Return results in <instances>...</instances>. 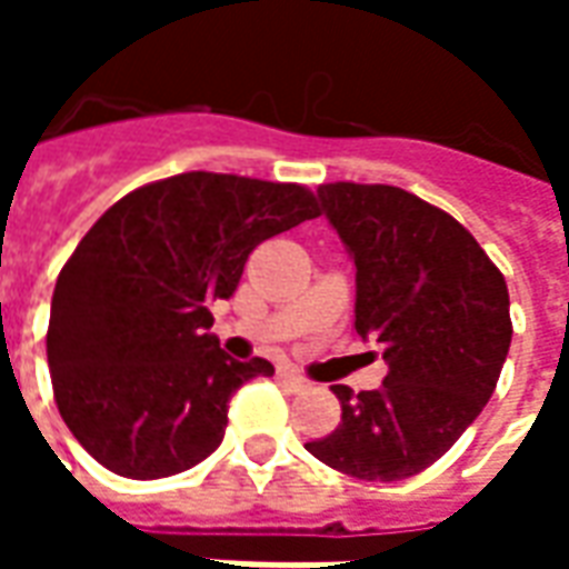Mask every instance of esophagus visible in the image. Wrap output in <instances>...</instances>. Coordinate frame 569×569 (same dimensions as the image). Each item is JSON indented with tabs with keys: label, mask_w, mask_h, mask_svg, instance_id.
I'll return each instance as SVG.
<instances>
[{
	"label": "esophagus",
	"mask_w": 569,
	"mask_h": 569,
	"mask_svg": "<svg viewBox=\"0 0 569 569\" xmlns=\"http://www.w3.org/2000/svg\"><path fill=\"white\" fill-rule=\"evenodd\" d=\"M280 378H283V383H286V387H289V390H292V393H305V390H308V387H310V383L305 381V378H301V375H298V371H292V369L280 371Z\"/></svg>",
	"instance_id": "esophagus-1"
}]
</instances>
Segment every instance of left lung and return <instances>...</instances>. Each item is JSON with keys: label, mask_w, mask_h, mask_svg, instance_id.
I'll return each mask as SVG.
<instances>
[{"label": "left lung", "mask_w": 569, "mask_h": 569, "mask_svg": "<svg viewBox=\"0 0 569 569\" xmlns=\"http://www.w3.org/2000/svg\"><path fill=\"white\" fill-rule=\"evenodd\" d=\"M317 200L357 268V332L390 371L378 390L335 383L341 423L305 448L345 476L402 481L493 393L512 345L509 289L476 237L411 191L332 182Z\"/></svg>", "instance_id": "8db88e82"}]
</instances>
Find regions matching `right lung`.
Segmentation results:
<instances>
[{
  "label": "right lung",
  "instance_id": "obj_1",
  "mask_svg": "<svg viewBox=\"0 0 569 569\" xmlns=\"http://www.w3.org/2000/svg\"><path fill=\"white\" fill-rule=\"evenodd\" d=\"M313 216L308 188L198 170L130 191L81 237L51 298L48 369L97 463L151 481L222 445L228 399L273 366L228 357L210 305L234 296L261 240Z\"/></svg>",
  "mask_w": 569,
  "mask_h": 569
}]
</instances>
